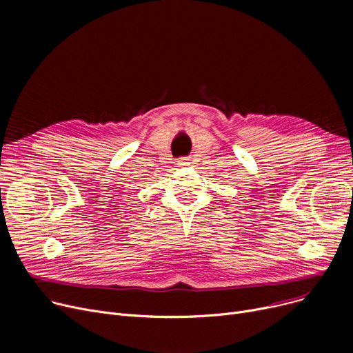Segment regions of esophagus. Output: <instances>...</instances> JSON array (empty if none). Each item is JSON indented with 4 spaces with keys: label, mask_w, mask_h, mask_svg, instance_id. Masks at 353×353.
<instances>
[{
    "label": "esophagus",
    "mask_w": 353,
    "mask_h": 353,
    "mask_svg": "<svg viewBox=\"0 0 353 353\" xmlns=\"http://www.w3.org/2000/svg\"><path fill=\"white\" fill-rule=\"evenodd\" d=\"M177 164H179V165H189L190 163H189V159H186V157H181V159H179V160H177Z\"/></svg>",
    "instance_id": "esophagus-1"
}]
</instances>
